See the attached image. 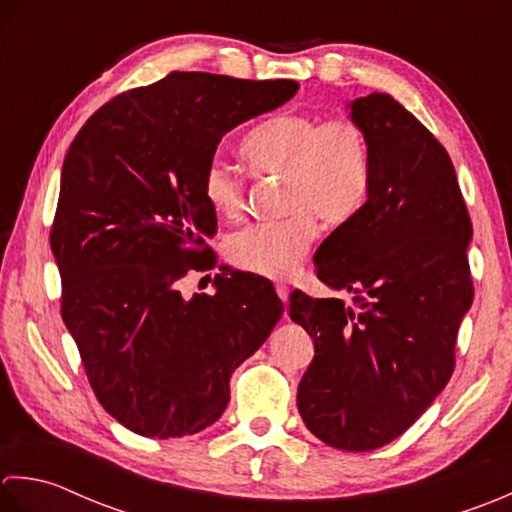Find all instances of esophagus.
<instances>
[{"label": "esophagus", "mask_w": 512, "mask_h": 512, "mask_svg": "<svg viewBox=\"0 0 512 512\" xmlns=\"http://www.w3.org/2000/svg\"><path fill=\"white\" fill-rule=\"evenodd\" d=\"M276 294L287 305V302H289V287L285 283H276Z\"/></svg>", "instance_id": "esophagus-1"}]
</instances>
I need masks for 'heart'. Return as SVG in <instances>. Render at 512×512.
Here are the masks:
<instances>
[{
  "instance_id": "b5f03b06",
  "label": "heart",
  "mask_w": 512,
  "mask_h": 512,
  "mask_svg": "<svg viewBox=\"0 0 512 512\" xmlns=\"http://www.w3.org/2000/svg\"><path fill=\"white\" fill-rule=\"evenodd\" d=\"M241 156L256 179H283V212L276 223H254L227 241L238 269L267 278L296 271L318 236V221L347 223L371 187L367 132L351 117L322 121L311 114H276L245 134ZM201 192L212 212L227 221L243 214L245 179L221 159L201 174Z\"/></svg>"
}]
</instances>
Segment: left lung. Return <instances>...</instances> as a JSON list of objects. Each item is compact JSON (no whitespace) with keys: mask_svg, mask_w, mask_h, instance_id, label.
I'll return each mask as SVG.
<instances>
[{"mask_svg":"<svg viewBox=\"0 0 512 512\" xmlns=\"http://www.w3.org/2000/svg\"><path fill=\"white\" fill-rule=\"evenodd\" d=\"M349 108L369 139L371 187L314 263L351 302L298 291L289 318L316 349L298 384L302 422L325 444L360 453L400 437L451 380L473 302V225L451 156L409 110L382 92Z\"/></svg>","mask_w":512,"mask_h":512,"instance_id":"1","label":"left lung"}]
</instances>
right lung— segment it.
<instances>
[{
    "mask_svg": "<svg viewBox=\"0 0 512 512\" xmlns=\"http://www.w3.org/2000/svg\"><path fill=\"white\" fill-rule=\"evenodd\" d=\"M296 90L291 79L170 72L108 101L72 141L50 232L61 318L125 429L170 440L214 424L234 369L283 316L252 274H216V294L190 300L179 280L216 265L205 247L216 214L201 192L216 145Z\"/></svg>",
    "mask_w": 512,
    "mask_h": 512,
    "instance_id": "add662e5",
    "label": "right lung"
}]
</instances>
